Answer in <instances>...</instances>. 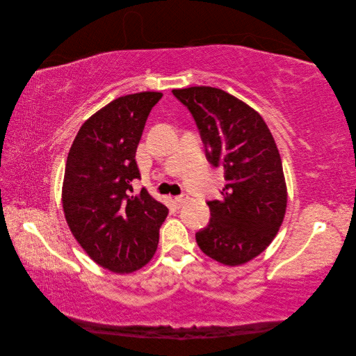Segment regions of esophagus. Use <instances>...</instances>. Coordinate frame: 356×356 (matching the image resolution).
<instances>
[{
    "instance_id": "obj_1",
    "label": "esophagus",
    "mask_w": 356,
    "mask_h": 356,
    "mask_svg": "<svg viewBox=\"0 0 356 356\" xmlns=\"http://www.w3.org/2000/svg\"><path fill=\"white\" fill-rule=\"evenodd\" d=\"M187 200H188V195H187V193H182V195H179V196L175 197V202H177L178 204H184Z\"/></svg>"
}]
</instances>
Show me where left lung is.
I'll use <instances>...</instances> for the list:
<instances>
[{"label": "left lung", "mask_w": 356, "mask_h": 356, "mask_svg": "<svg viewBox=\"0 0 356 356\" xmlns=\"http://www.w3.org/2000/svg\"><path fill=\"white\" fill-rule=\"evenodd\" d=\"M199 129L204 154L224 169L220 200H208L211 220L196 233L200 250L225 266L252 260L284 221L286 186L275 139L255 110L221 89L172 90Z\"/></svg>", "instance_id": "1"}]
</instances>
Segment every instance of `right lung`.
Listing matches in <instances>:
<instances>
[{
    "label": "right lung",
    "mask_w": 356,
    "mask_h": 356,
    "mask_svg": "<svg viewBox=\"0 0 356 356\" xmlns=\"http://www.w3.org/2000/svg\"><path fill=\"white\" fill-rule=\"evenodd\" d=\"M159 92L126 95L110 102L75 136L67 159L62 203L74 238L93 261L131 273L152 260L168 208L145 188L135 160L139 139Z\"/></svg>",
    "instance_id": "1"
}]
</instances>
